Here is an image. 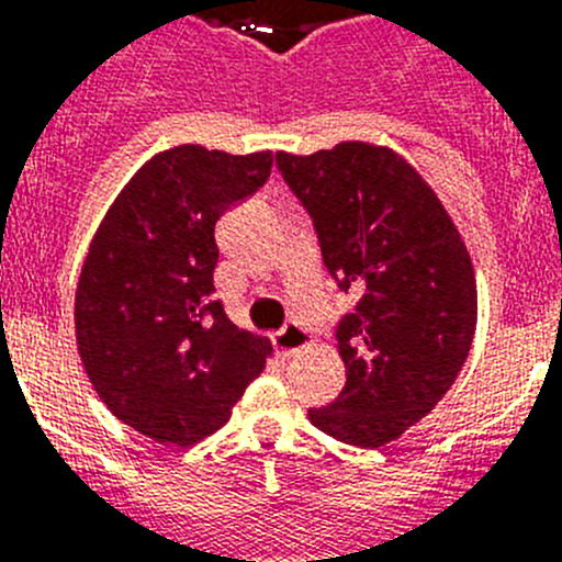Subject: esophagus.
Wrapping results in <instances>:
<instances>
[{
  "label": "esophagus",
  "mask_w": 562,
  "mask_h": 562,
  "mask_svg": "<svg viewBox=\"0 0 562 562\" xmlns=\"http://www.w3.org/2000/svg\"><path fill=\"white\" fill-rule=\"evenodd\" d=\"M306 346H310V331L304 326L290 324L276 335V349L281 357H292L295 351L306 349Z\"/></svg>",
  "instance_id": "34e87169"
}]
</instances>
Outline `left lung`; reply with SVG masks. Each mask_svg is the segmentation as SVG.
Masks as SVG:
<instances>
[{"mask_svg":"<svg viewBox=\"0 0 562 562\" xmlns=\"http://www.w3.org/2000/svg\"><path fill=\"white\" fill-rule=\"evenodd\" d=\"M278 168L315 222L324 265L360 295L337 326L346 385L310 422L346 445L382 448L436 408L470 355L473 261L434 188L394 148L278 151Z\"/></svg>","mask_w":562,"mask_h":562,"instance_id":"left-lung-1","label":"left lung"}]
</instances>
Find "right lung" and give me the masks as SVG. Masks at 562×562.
Wrapping results in <instances>:
<instances>
[{
    "instance_id": "right-lung-1",
    "label": "right lung",
    "mask_w": 562,
    "mask_h": 562,
    "mask_svg": "<svg viewBox=\"0 0 562 562\" xmlns=\"http://www.w3.org/2000/svg\"><path fill=\"white\" fill-rule=\"evenodd\" d=\"M272 160L196 143L157 151L89 241L76 290L83 371L123 425L160 445L220 430L272 355L213 301L216 222L265 186Z\"/></svg>"
}]
</instances>
